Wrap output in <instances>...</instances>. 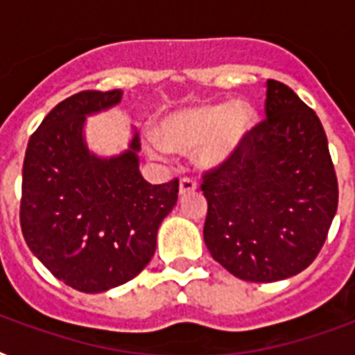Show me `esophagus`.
Here are the masks:
<instances>
[{
	"label": "esophagus",
	"instance_id": "esophagus-1",
	"mask_svg": "<svg viewBox=\"0 0 355 355\" xmlns=\"http://www.w3.org/2000/svg\"><path fill=\"white\" fill-rule=\"evenodd\" d=\"M180 195H189V193H193L195 189H197V182H195L193 178H188V177H184L182 180H180Z\"/></svg>",
	"mask_w": 355,
	"mask_h": 355
}]
</instances>
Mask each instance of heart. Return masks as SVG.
I'll return each instance as SVG.
<instances>
[{"instance_id": "heart-1", "label": "heart", "mask_w": 355, "mask_h": 355, "mask_svg": "<svg viewBox=\"0 0 355 355\" xmlns=\"http://www.w3.org/2000/svg\"><path fill=\"white\" fill-rule=\"evenodd\" d=\"M256 125V112L247 103H199L167 114L158 127V141L149 153L164 158L167 150L199 149V164L217 167L241 149Z\"/></svg>"}]
</instances>
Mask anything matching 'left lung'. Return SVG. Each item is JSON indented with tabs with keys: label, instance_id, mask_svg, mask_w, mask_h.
Instances as JSON below:
<instances>
[{
	"label": "left lung",
	"instance_id": "obj_1",
	"mask_svg": "<svg viewBox=\"0 0 355 355\" xmlns=\"http://www.w3.org/2000/svg\"><path fill=\"white\" fill-rule=\"evenodd\" d=\"M265 114L241 149L200 184L211 258L237 278L261 284L298 275L317 258L339 202L317 114L272 79Z\"/></svg>",
	"mask_w": 355,
	"mask_h": 355
}]
</instances>
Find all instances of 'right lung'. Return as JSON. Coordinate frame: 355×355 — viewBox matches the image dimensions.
<instances>
[{
	"instance_id": "obj_1",
	"label": "right lung",
	"mask_w": 355,
	"mask_h": 355,
	"mask_svg": "<svg viewBox=\"0 0 355 355\" xmlns=\"http://www.w3.org/2000/svg\"><path fill=\"white\" fill-rule=\"evenodd\" d=\"M121 90L64 99L29 138L19 225L31 252L66 286L103 293L150 261L156 232L178 199V180L153 186L139 173V136L125 153L99 158L83 136L86 116L112 108Z\"/></svg>"
}]
</instances>
